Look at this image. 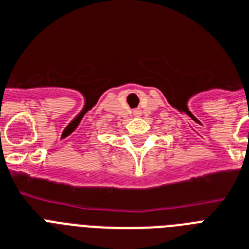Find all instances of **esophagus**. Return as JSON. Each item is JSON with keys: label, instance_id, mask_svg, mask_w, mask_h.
<instances>
[{"label": "esophagus", "instance_id": "1", "mask_svg": "<svg viewBox=\"0 0 249 249\" xmlns=\"http://www.w3.org/2000/svg\"><path fill=\"white\" fill-rule=\"evenodd\" d=\"M137 113H138V111H134V115H137Z\"/></svg>", "mask_w": 249, "mask_h": 249}]
</instances>
